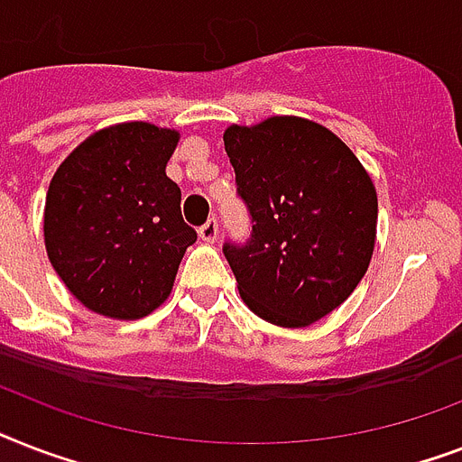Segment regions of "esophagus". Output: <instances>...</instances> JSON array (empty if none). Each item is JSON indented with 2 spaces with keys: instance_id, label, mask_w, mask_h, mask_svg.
Here are the masks:
<instances>
[{
  "instance_id": "esophagus-1",
  "label": "esophagus",
  "mask_w": 462,
  "mask_h": 462,
  "mask_svg": "<svg viewBox=\"0 0 462 462\" xmlns=\"http://www.w3.org/2000/svg\"><path fill=\"white\" fill-rule=\"evenodd\" d=\"M199 237H201L203 242H208V245H213V242H216V239H217V220H216V217H210L208 223L199 227Z\"/></svg>"
}]
</instances>
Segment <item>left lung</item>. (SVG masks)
Masks as SVG:
<instances>
[{
  "label": "left lung",
  "mask_w": 462,
  "mask_h": 462,
  "mask_svg": "<svg viewBox=\"0 0 462 462\" xmlns=\"http://www.w3.org/2000/svg\"><path fill=\"white\" fill-rule=\"evenodd\" d=\"M225 151L252 239L223 246L245 304L282 328L311 326L365 278L376 242V187L326 126L281 115L232 125Z\"/></svg>",
  "instance_id": "left-lung-1"
}]
</instances>
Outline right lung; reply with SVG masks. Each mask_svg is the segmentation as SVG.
<instances>
[{"label": "right lung", "instance_id": "add662e5", "mask_svg": "<svg viewBox=\"0 0 462 462\" xmlns=\"http://www.w3.org/2000/svg\"><path fill=\"white\" fill-rule=\"evenodd\" d=\"M180 132L122 122L90 134L64 158L45 199V249L86 309L134 321L165 302L194 227L165 174Z\"/></svg>", "mask_w": 462, "mask_h": 462}]
</instances>
